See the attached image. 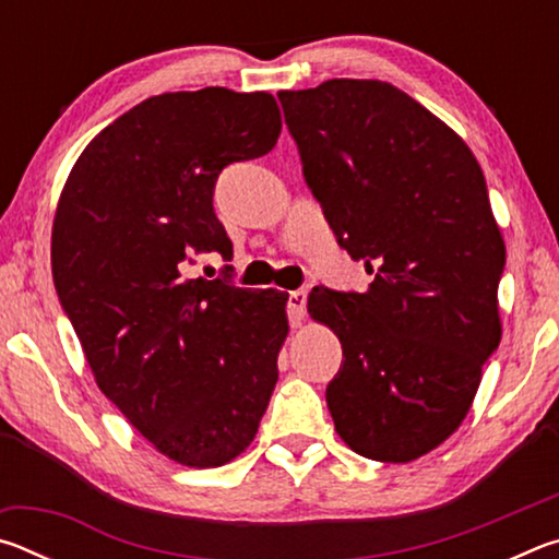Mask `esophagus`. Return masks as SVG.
<instances>
[{
    "label": "esophagus",
    "mask_w": 559,
    "mask_h": 559,
    "mask_svg": "<svg viewBox=\"0 0 559 559\" xmlns=\"http://www.w3.org/2000/svg\"><path fill=\"white\" fill-rule=\"evenodd\" d=\"M306 300H308V293L302 290V288L288 293V318H290V325H300L302 320H306Z\"/></svg>",
    "instance_id": "obj_1"
}]
</instances>
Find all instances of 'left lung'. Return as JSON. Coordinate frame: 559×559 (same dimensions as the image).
<instances>
[{
	"instance_id": "1",
	"label": "left lung",
	"mask_w": 559,
	"mask_h": 559,
	"mask_svg": "<svg viewBox=\"0 0 559 559\" xmlns=\"http://www.w3.org/2000/svg\"><path fill=\"white\" fill-rule=\"evenodd\" d=\"M278 100L337 243L374 276L308 296L343 345L325 392L335 431L359 456L409 463L461 427L500 343L506 243L484 169L392 83L333 79Z\"/></svg>"
}]
</instances>
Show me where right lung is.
<instances>
[{
    "instance_id": "add662e5",
    "label": "right lung",
    "mask_w": 559,
    "mask_h": 559,
    "mask_svg": "<svg viewBox=\"0 0 559 559\" xmlns=\"http://www.w3.org/2000/svg\"><path fill=\"white\" fill-rule=\"evenodd\" d=\"M278 135L266 91L163 93L91 140L56 206V293L98 390L189 468L243 453L278 382L288 293L187 276L194 253L231 259L216 177Z\"/></svg>"
}]
</instances>
